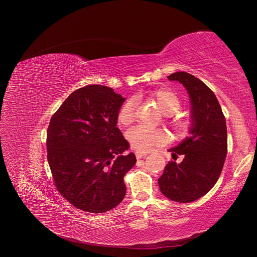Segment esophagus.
Here are the masks:
<instances>
[{
  "mask_svg": "<svg viewBox=\"0 0 257 257\" xmlns=\"http://www.w3.org/2000/svg\"><path fill=\"white\" fill-rule=\"evenodd\" d=\"M148 152H136L135 153V155H136V157H137V159H140V158H142V157H145V156H148Z\"/></svg>",
  "mask_w": 257,
  "mask_h": 257,
  "instance_id": "1",
  "label": "esophagus"
}]
</instances>
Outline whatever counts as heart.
Masks as SVG:
<instances>
[{
	"label": "heart",
	"instance_id": "b5f03b06",
	"mask_svg": "<svg viewBox=\"0 0 257 257\" xmlns=\"http://www.w3.org/2000/svg\"><path fill=\"white\" fill-rule=\"evenodd\" d=\"M148 98L155 102L165 116H173L182 108V99L177 92L169 88H161L151 91ZM136 117V104L133 99L125 100L118 109L117 122L122 126L133 123ZM166 124L173 131L176 139L183 140L191 132L190 120L174 116L166 121ZM126 138L134 150L149 152L154 146H160L167 142V135L163 130H151L145 126H135L127 132Z\"/></svg>",
	"mask_w": 257,
	"mask_h": 257
}]
</instances>
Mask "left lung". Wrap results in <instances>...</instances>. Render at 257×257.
Here are the masks:
<instances>
[{"mask_svg": "<svg viewBox=\"0 0 257 257\" xmlns=\"http://www.w3.org/2000/svg\"><path fill=\"white\" fill-rule=\"evenodd\" d=\"M181 82L191 102V132L176 148L169 150L173 159L158 180L161 192L169 200L189 203L208 192L222 173L227 155L226 119L214 93L207 85L186 72L167 76ZM178 155L183 160L177 164Z\"/></svg>", "mask_w": 257, "mask_h": 257, "instance_id": "8db88e82", "label": "left lung"}]
</instances>
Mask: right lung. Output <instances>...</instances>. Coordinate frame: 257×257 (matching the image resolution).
<instances>
[{"label":"right lung","instance_id":"obj_1","mask_svg":"<svg viewBox=\"0 0 257 257\" xmlns=\"http://www.w3.org/2000/svg\"><path fill=\"white\" fill-rule=\"evenodd\" d=\"M125 99L113 89L90 84L73 92L51 117L47 159L58 192L74 207L101 213L123 200V177L135 165L130 144L116 126Z\"/></svg>","mask_w":257,"mask_h":257}]
</instances>
